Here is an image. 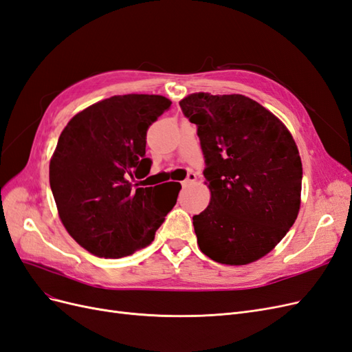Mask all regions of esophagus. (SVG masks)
<instances>
[{
	"instance_id": "1",
	"label": "esophagus",
	"mask_w": 352,
	"mask_h": 352,
	"mask_svg": "<svg viewBox=\"0 0 352 352\" xmlns=\"http://www.w3.org/2000/svg\"><path fill=\"white\" fill-rule=\"evenodd\" d=\"M195 180H197V175L195 173H189L188 175V177L184 180V186H189V185H192V184H195Z\"/></svg>"
}]
</instances>
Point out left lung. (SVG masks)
Returning a JSON list of instances; mask_svg holds the SVG:
<instances>
[{
	"label": "left lung",
	"instance_id": "1",
	"mask_svg": "<svg viewBox=\"0 0 352 352\" xmlns=\"http://www.w3.org/2000/svg\"><path fill=\"white\" fill-rule=\"evenodd\" d=\"M179 104L198 127L211 194L192 217L199 250L229 265L263 258L300 212L302 164L291 132L241 94L195 92Z\"/></svg>",
	"mask_w": 352,
	"mask_h": 352
}]
</instances>
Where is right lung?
Listing matches in <instances>:
<instances>
[{"label": "right lung", "mask_w": 352, "mask_h": 352, "mask_svg": "<svg viewBox=\"0 0 352 352\" xmlns=\"http://www.w3.org/2000/svg\"><path fill=\"white\" fill-rule=\"evenodd\" d=\"M172 101L114 95L74 114L50 162V185L63 226L88 252L122 258L148 247L176 204L180 184L132 188L150 173L146 131Z\"/></svg>", "instance_id": "obj_1"}]
</instances>
